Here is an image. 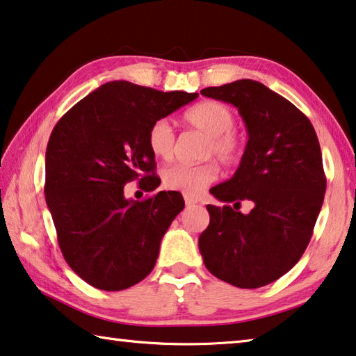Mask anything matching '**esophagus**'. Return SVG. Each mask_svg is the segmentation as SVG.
Masks as SVG:
<instances>
[{"label": "esophagus", "instance_id": "34e87169", "mask_svg": "<svg viewBox=\"0 0 356 356\" xmlns=\"http://www.w3.org/2000/svg\"><path fill=\"white\" fill-rule=\"evenodd\" d=\"M196 202H198V200L193 198V196H185V204L187 206H195Z\"/></svg>", "mask_w": 356, "mask_h": 356}]
</instances>
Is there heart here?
I'll return each instance as SVG.
<instances>
[{"mask_svg": "<svg viewBox=\"0 0 356 356\" xmlns=\"http://www.w3.org/2000/svg\"><path fill=\"white\" fill-rule=\"evenodd\" d=\"M184 122L207 136L202 155H216L225 165H236L241 161L245 150V140L233 129L236 115L227 104L218 101H201L185 112ZM174 143L176 136L168 120L158 118L152 123L147 131V145L152 155L160 160H169L174 152ZM217 177L218 166L212 160L198 165L179 163L163 171V185L168 190L196 196Z\"/></svg>", "mask_w": 356, "mask_h": 356, "instance_id": "1", "label": "heart"}]
</instances>
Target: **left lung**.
Here are the masks:
<instances>
[{"instance_id": "left-lung-1", "label": "left lung", "mask_w": 356, "mask_h": 356, "mask_svg": "<svg viewBox=\"0 0 356 356\" xmlns=\"http://www.w3.org/2000/svg\"><path fill=\"white\" fill-rule=\"evenodd\" d=\"M201 95L238 107L249 140L234 176L211 188L225 204H207L200 252L217 279L259 289L289 273L312 238L326 190L317 133L261 82L242 79ZM245 199L254 202L249 214L238 212Z\"/></svg>"}]
</instances>
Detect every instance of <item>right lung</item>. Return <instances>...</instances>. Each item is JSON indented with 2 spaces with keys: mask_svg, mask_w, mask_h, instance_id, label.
I'll return each instance as SVG.
<instances>
[{
  "mask_svg": "<svg viewBox=\"0 0 356 356\" xmlns=\"http://www.w3.org/2000/svg\"><path fill=\"white\" fill-rule=\"evenodd\" d=\"M198 98L158 92L127 81L107 82L56 123L46 150V202L60 250L95 289L125 290L154 269L160 242L185 202L177 191L128 200L123 187L139 180L154 191L152 123Z\"/></svg>",
  "mask_w": 356,
  "mask_h": 356,
  "instance_id": "add662e5",
  "label": "right lung"
}]
</instances>
